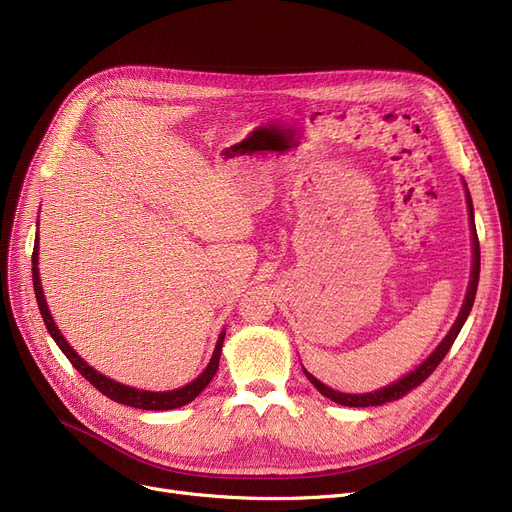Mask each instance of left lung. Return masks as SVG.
<instances>
[{
	"instance_id": "1",
	"label": "left lung",
	"mask_w": 512,
	"mask_h": 512,
	"mask_svg": "<svg viewBox=\"0 0 512 512\" xmlns=\"http://www.w3.org/2000/svg\"><path fill=\"white\" fill-rule=\"evenodd\" d=\"M467 207H469V220H471V240H473V270H471V282H469V290H467V297H465V303L461 307V313L459 317H456L454 326L450 328V332L446 334V338L438 344L436 351L429 355L415 371H411L409 375H405V378L394 382L392 386L388 388H382V390H375V392H367V394H344V392H336L332 388H328L326 384H321L317 378H313V375L309 371H305V375L309 378V382L324 394L326 398L338 402V405H344V407H378V405H386V402H392V400H398L405 394H409L413 388H417L419 384H423L429 375L434 373V369L442 363V359L446 357V353L450 351V346L454 344L456 336H459L461 328L465 326V321L471 313V307H473V301H475V292H477V282H479V240H477V230H475V220H473V201H471V195L467 191Z\"/></svg>"
}]
</instances>
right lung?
<instances>
[{
    "label": "right lung",
    "instance_id": "1",
    "mask_svg": "<svg viewBox=\"0 0 512 512\" xmlns=\"http://www.w3.org/2000/svg\"><path fill=\"white\" fill-rule=\"evenodd\" d=\"M37 261H39V236L35 238V249H33V286H35V297H37V305H39V311H41V317L45 321L47 326V332L51 334V338L58 342V346L62 348V353L68 357V361L76 367V371L83 375L85 380H89L101 394H105L107 398H112L116 402H120V405H126V407H134V409H143V411H170V409H178V407H184L188 405V402L195 400L203 390L205 386L211 382V378L215 375V371H218V365H220V355H222V344H224V336L226 332L220 334L218 338V344H215V351L211 355V361L209 365L205 367V371L199 375L197 380H193L191 384H186L178 390H170V392H149V390H137V388H130V386H124V384H118L110 378H105L103 373L95 371L89 363H85L83 359H80L76 355L74 348L66 342V338L62 336V332L58 330L56 321H53L49 309H47V303H45V294H43V288H41V280H39V267H37Z\"/></svg>",
    "mask_w": 512,
    "mask_h": 512
}]
</instances>
